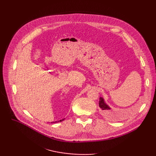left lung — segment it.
I'll list each match as a JSON object with an SVG mask.
<instances>
[{"mask_svg":"<svg viewBox=\"0 0 156 156\" xmlns=\"http://www.w3.org/2000/svg\"><path fill=\"white\" fill-rule=\"evenodd\" d=\"M99 104V107L101 108V109L104 111L111 109V108L108 104H106V103L104 101V99L102 97H100Z\"/></svg>","mask_w":156,"mask_h":156,"instance_id":"8db88e82","label":"left lung"}]
</instances>
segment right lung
Wrapping results in <instances>:
<instances>
[{"instance_id":"obj_1","label":"right lung","mask_w":156,"mask_h":156,"mask_svg":"<svg viewBox=\"0 0 156 156\" xmlns=\"http://www.w3.org/2000/svg\"><path fill=\"white\" fill-rule=\"evenodd\" d=\"M64 119H61V120H59V121H58V122H59V121H60V122H61V121H63ZM57 122V121H55V122Z\"/></svg>"}]
</instances>
